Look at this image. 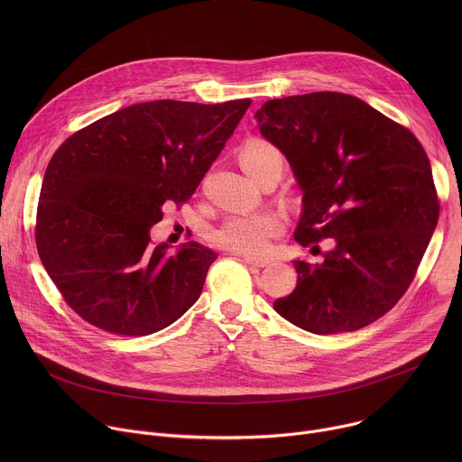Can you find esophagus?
<instances>
[{"label":"esophagus","instance_id":"1","mask_svg":"<svg viewBox=\"0 0 462 462\" xmlns=\"http://www.w3.org/2000/svg\"><path fill=\"white\" fill-rule=\"evenodd\" d=\"M245 261L248 263V265H252V267H259V269H263V267H269L271 263H273V257H255V255H245Z\"/></svg>","mask_w":462,"mask_h":462}]
</instances>
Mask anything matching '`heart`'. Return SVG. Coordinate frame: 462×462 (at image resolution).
Wrapping results in <instances>:
<instances>
[{
  "label": "heart",
  "instance_id": "heart-1",
  "mask_svg": "<svg viewBox=\"0 0 462 462\" xmlns=\"http://www.w3.org/2000/svg\"><path fill=\"white\" fill-rule=\"evenodd\" d=\"M239 159L255 180L271 166L283 164V153L265 139H248L239 152ZM283 217L271 210L232 214L210 232V241L223 250L259 254L283 230Z\"/></svg>",
  "mask_w": 462,
  "mask_h": 462
}]
</instances>
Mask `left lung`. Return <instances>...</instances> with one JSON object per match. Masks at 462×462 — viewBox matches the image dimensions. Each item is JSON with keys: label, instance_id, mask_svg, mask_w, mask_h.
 I'll return each mask as SVG.
<instances>
[{"label": "left lung", "instance_id": "obj_1", "mask_svg": "<svg viewBox=\"0 0 462 462\" xmlns=\"http://www.w3.org/2000/svg\"><path fill=\"white\" fill-rule=\"evenodd\" d=\"M255 118L303 189L294 239L312 248L335 239L319 263L294 261L296 289L274 301L276 312L314 335L373 323L411 285L439 221L422 144L346 93L269 100Z\"/></svg>", "mask_w": 462, "mask_h": 462}]
</instances>
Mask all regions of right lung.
Here are the masks:
<instances>
[{
    "label": "right lung",
    "instance_id": "add662e5",
    "mask_svg": "<svg viewBox=\"0 0 462 462\" xmlns=\"http://www.w3.org/2000/svg\"><path fill=\"white\" fill-rule=\"evenodd\" d=\"M250 98L155 100L82 127L52 155L40 189L36 248L61 298L82 319L146 337L201 296L217 254L189 241L152 245L162 207L186 203Z\"/></svg>",
    "mask_w": 462,
    "mask_h": 462
}]
</instances>
